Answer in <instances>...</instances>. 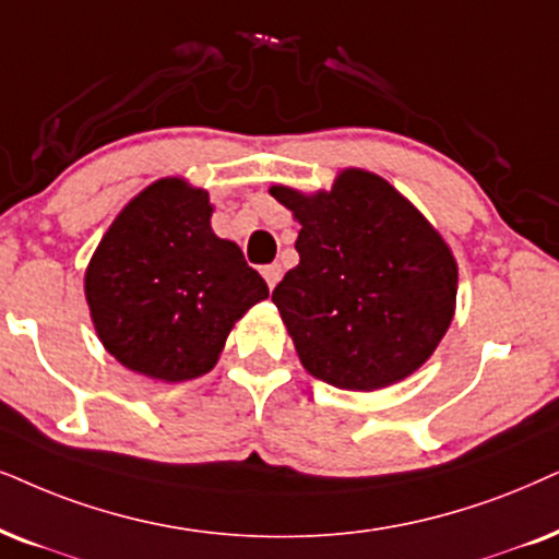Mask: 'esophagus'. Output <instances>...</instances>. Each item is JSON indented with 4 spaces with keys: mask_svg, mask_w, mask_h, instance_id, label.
Listing matches in <instances>:
<instances>
[{
    "mask_svg": "<svg viewBox=\"0 0 559 559\" xmlns=\"http://www.w3.org/2000/svg\"><path fill=\"white\" fill-rule=\"evenodd\" d=\"M281 263H271V265H265L263 267V278H265V284H267V288H275V284H278L281 281Z\"/></svg>",
    "mask_w": 559,
    "mask_h": 559,
    "instance_id": "34e87169",
    "label": "esophagus"
}]
</instances>
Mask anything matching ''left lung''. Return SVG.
I'll return each mask as SVG.
<instances>
[{"mask_svg":"<svg viewBox=\"0 0 559 559\" xmlns=\"http://www.w3.org/2000/svg\"><path fill=\"white\" fill-rule=\"evenodd\" d=\"M271 193L301 224L299 265L273 288V304L304 369L353 392L420 369L454 317L456 263L441 235L364 169H345L330 193Z\"/></svg>","mask_w":559,"mask_h":559,"instance_id":"1","label":"left lung"}]
</instances>
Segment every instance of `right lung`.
<instances>
[{
    "mask_svg": "<svg viewBox=\"0 0 559 559\" xmlns=\"http://www.w3.org/2000/svg\"><path fill=\"white\" fill-rule=\"evenodd\" d=\"M206 190L159 180L105 231L84 294L105 348L131 371L186 381L214 369L229 330L267 284L211 231Z\"/></svg>",
    "mask_w": 559,
    "mask_h": 559,
    "instance_id": "right-lung-1",
    "label": "right lung"
}]
</instances>
